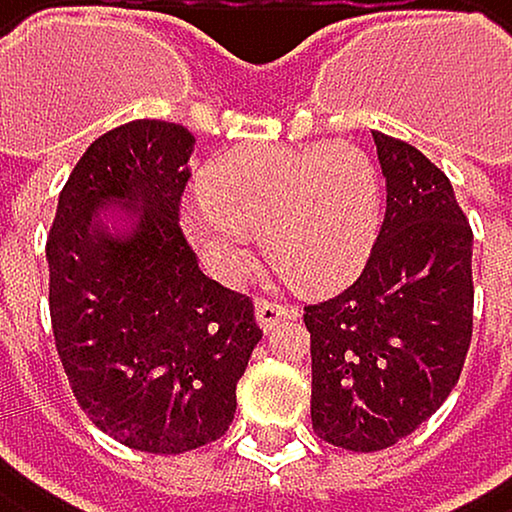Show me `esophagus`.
<instances>
[{
    "label": "esophagus",
    "mask_w": 512,
    "mask_h": 512,
    "mask_svg": "<svg viewBox=\"0 0 512 512\" xmlns=\"http://www.w3.org/2000/svg\"><path fill=\"white\" fill-rule=\"evenodd\" d=\"M287 317H296V308L271 302V299H256V320L262 329H274L280 320H287Z\"/></svg>",
    "instance_id": "obj_1"
}]
</instances>
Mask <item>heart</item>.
<instances>
[{
    "label": "heart",
    "mask_w": 512,
    "mask_h": 512,
    "mask_svg": "<svg viewBox=\"0 0 512 512\" xmlns=\"http://www.w3.org/2000/svg\"><path fill=\"white\" fill-rule=\"evenodd\" d=\"M378 173L351 143L253 146L204 170L186 235L222 280H241L259 247L305 290H332L366 262L378 235Z\"/></svg>",
    "instance_id": "heart-1"
}]
</instances>
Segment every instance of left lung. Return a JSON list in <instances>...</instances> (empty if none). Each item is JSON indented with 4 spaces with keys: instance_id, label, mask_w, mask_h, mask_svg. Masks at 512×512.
Here are the masks:
<instances>
[{
    "instance_id": "obj_1",
    "label": "left lung",
    "mask_w": 512,
    "mask_h": 512,
    "mask_svg": "<svg viewBox=\"0 0 512 512\" xmlns=\"http://www.w3.org/2000/svg\"><path fill=\"white\" fill-rule=\"evenodd\" d=\"M388 180L378 241L348 290L305 305L317 437L378 452L437 412L473 336V232L449 176L415 146L372 134Z\"/></svg>"
}]
</instances>
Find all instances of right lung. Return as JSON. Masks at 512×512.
<instances>
[{
	"label": "right lung",
	"mask_w": 512,
	"mask_h": 512,
	"mask_svg": "<svg viewBox=\"0 0 512 512\" xmlns=\"http://www.w3.org/2000/svg\"><path fill=\"white\" fill-rule=\"evenodd\" d=\"M195 137L137 118L72 167L45 244L54 345L82 412L127 449L183 455L235 418L238 378L262 339L253 299L198 268L180 204ZM135 213L131 236L96 219Z\"/></svg>",
	"instance_id": "obj_1"
}]
</instances>
